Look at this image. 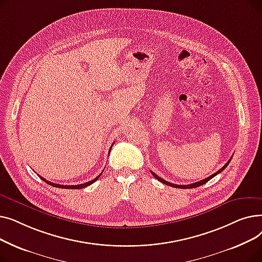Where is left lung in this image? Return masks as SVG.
<instances>
[{
  "label": "left lung",
  "mask_w": 262,
  "mask_h": 262,
  "mask_svg": "<svg viewBox=\"0 0 262 262\" xmlns=\"http://www.w3.org/2000/svg\"><path fill=\"white\" fill-rule=\"evenodd\" d=\"M230 160H231V158L226 162V164L225 166L223 167V168H221L220 169L219 171H216L214 174H212V175H210L209 177H207V178H205V180H202V181H200V182H196V183H193V184H190V185H175V184H172V183H169V182H167V181H164L163 178H161V177H159L158 175H156L154 172H152L150 171V173H152L153 175H154V177L156 178L157 181H159L160 183H162V184H164V185H168V186H171V187H174V188H180V189H191V188H196V187H200V186H202V185H204V184H206L207 182H209L212 177H214L215 175H217L219 173H221L227 166L229 164V162H230Z\"/></svg>",
  "instance_id": "1"
}]
</instances>
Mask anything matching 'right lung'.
<instances>
[{
  "label": "right lung",
  "instance_id": "obj_1",
  "mask_svg": "<svg viewBox=\"0 0 262 262\" xmlns=\"http://www.w3.org/2000/svg\"><path fill=\"white\" fill-rule=\"evenodd\" d=\"M110 149H112V147H110ZM110 152V150H109ZM102 174V173H101ZM101 174L99 175V176H96L95 178H93L92 181H90V182H87V183H85V184H79V185H72V186H67V185H58V184H55V183H51V182H49V181H47V180H45L43 177H41L40 175H39V177L41 178V180H42L43 182H46L48 185H50V186H53V187H57V188H61V189H82V188H86V187H88V186H90L91 184H93L94 182H96L99 180V177L101 176Z\"/></svg>",
  "mask_w": 262,
  "mask_h": 262
}]
</instances>
